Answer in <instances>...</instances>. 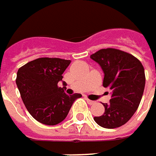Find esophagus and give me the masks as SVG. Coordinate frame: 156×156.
<instances>
[{"mask_svg":"<svg viewBox=\"0 0 156 156\" xmlns=\"http://www.w3.org/2000/svg\"><path fill=\"white\" fill-rule=\"evenodd\" d=\"M85 99H86V100H87V103H88L89 105H93V104H94V103H95V101H93V100H89V99H88L87 97H85Z\"/></svg>","mask_w":156,"mask_h":156,"instance_id":"esophagus-1","label":"esophagus"}]
</instances>
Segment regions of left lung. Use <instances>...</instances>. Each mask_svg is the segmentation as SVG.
Segmentation results:
<instances>
[{"mask_svg":"<svg viewBox=\"0 0 156 156\" xmlns=\"http://www.w3.org/2000/svg\"><path fill=\"white\" fill-rule=\"evenodd\" d=\"M90 58L104 72L103 87L111 90L110 103L103 104L105 113L94 119L103 128L120 127L131 119L141 102L145 87L144 66L134 56L112 48L100 50Z\"/></svg>","mask_w":156,"mask_h":156,"instance_id":"1","label":"left lung"}]
</instances>
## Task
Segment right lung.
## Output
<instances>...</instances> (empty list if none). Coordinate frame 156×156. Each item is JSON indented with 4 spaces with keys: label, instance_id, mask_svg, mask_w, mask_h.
<instances>
[{
    "label": "right lung",
    "instance_id": "1",
    "mask_svg": "<svg viewBox=\"0 0 156 156\" xmlns=\"http://www.w3.org/2000/svg\"><path fill=\"white\" fill-rule=\"evenodd\" d=\"M70 60L42 57L27 62L17 72L16 84L27 111L39 123L56 125L65 119L80 94L68 95L57 83Z\"/></svg>",
    "mask_w": 156,
    "mask_h": 156
}]
</instances>
